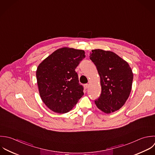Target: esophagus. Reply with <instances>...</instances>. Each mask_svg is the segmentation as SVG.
<instances>
[{"label": "esophagus", "mask_w": 155, "mask_h": 155, "mask_svg": "<svg viewBox=\"0 0 155 155\" xmlns=\"http://www.w3.org/2000/svg\"><path fill=\"white\" fill-rule=\"evenodd\" d=\"M88 87H89V84H84V88L85 89H86Z\"/></svg>", "instance_id": "esophagus-1"}]
</instances>
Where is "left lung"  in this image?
Listing matches in <instances>:
<instances>
[{
	"mask_svg": "<svg viewBox=\"0 0 155 155\" xmlns=\"http://www.w3.org/2000/svg\"><path fill=\"white\" fill-rule=\"evenodd\" d=\"M89 57L100 77L101 93L95 100L97 107L106 114L119 110L132 89L134 75L129 64L115 53L99 49L92 50Z\"/></svg>",
	"mask_w": 155,
	"mask_h": 155,
	"instance_id": "left-lung-1",
	"label": "left lung"
}]
</instances>
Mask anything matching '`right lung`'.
Instances as JSON below:
<instances>
[{"label":"right lung","mask_w":155,"mask_h":155,"mask_svg":"<svg viewBox=\"0 0 155 155\" xmlns=\"http://www.w3.org/2000/svg\"><path fill=\"white\" fill-rule=\"evenodd\" d=\"M83 50L58 49L38 66L36 77L43 102L58 114L70 111L84 95L75 69L85 57Z\"/></svg>","instance_id":"right-lung-1"}]
</instances>
